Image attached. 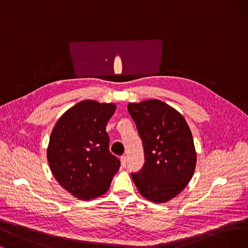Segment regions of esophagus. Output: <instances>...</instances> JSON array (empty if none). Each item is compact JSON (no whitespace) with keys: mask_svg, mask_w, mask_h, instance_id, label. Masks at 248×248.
<instances>
[{"mask_svg":"<svg viewBox=\"0 0 248 248\" xmlns=\"http://www.w3.org/2000/svg\"><path fill=\"white\" fill-rule=\"evenodd\" d=\"M120 160H121V164H122V166H123V167H125V166H126V164H127V156H126V155H121Z\"/></svg>","mask_w":248,"mask_h":248,"instance_id":"esophagus-1","label":"esophagus"}]
</instances>
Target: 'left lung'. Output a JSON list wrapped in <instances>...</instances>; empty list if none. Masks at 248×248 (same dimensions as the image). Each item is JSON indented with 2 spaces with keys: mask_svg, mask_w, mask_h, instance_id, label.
Listing matches in <instances>:
<instances>
[{
  "mask_svg": "<svg viewBox=\"0 0 248 248\" xmlns=\"http://www.w3.org/2000/svg\"><path fill=\"white\" fill-rule=\"evenodd\" d=\"M143 145L144 164L131 177L145 199L162 203L179 194L196 165L191 131L183 116L158 100L128 104Z\"/></svg>",
  "mask_w": 248,
  "mask_h": 248,
  "instance_id": "1",
  "label": "left lung"
}]
</instances>
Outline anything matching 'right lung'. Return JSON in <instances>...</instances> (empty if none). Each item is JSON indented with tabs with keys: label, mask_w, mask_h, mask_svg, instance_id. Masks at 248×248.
<instances>
[{
	"label": "right lung",
	"mask_w": 248,
	"mask_h": 248,
	"mask_svg": "<svg viewBox=\"0 0 248 248\" xmlns=\"http://www.w3.org/2000/svg\"><path fill=\"white\" fill-rule=\"evenodd\" d=\"M114 104L83 101L64 113L49 137L47 161L53 175L77 199L87 201L107 192L120 161L108 150L106 126Z\"/></svg>",
	"instance_id": "right-lung-1"
}]
</instances>
